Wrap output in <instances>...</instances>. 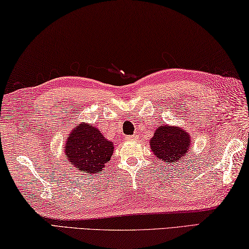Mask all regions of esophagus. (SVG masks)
<instances>
[{
	"label": "esophagus",
	"mask_w": 249,
	"mask_h": 249,
	"mask_svg": "<svg viewBox=\"0 0 249 249\" xmlns=\"http://www.w3.org/2000/svg\"><path fill=\"white\" fill-rule=\"evenodd\" d=\"M134 139H137V134H133V136L127 137V140H134Z\"/></svg>",
	"instance_id": "obj_1"
}]
</instances>
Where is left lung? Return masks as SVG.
Instances as JSON below:
<instances>
[{
	"instance_id": "1",
	"label": "left lung",
	"mask_w": 249,
	"mask_h": 249,
	"mask_svg": "<svg viewBox=\"0 0 249 249\" xmlns=\"http://www.w3.org/2000/svg\"><path fill=\"white\" fill-rule=\"evenodd\" d=\"M193 145L191 134L180 125L164 124L162 121L155 129L150 140V150L160 162L175 165L188 155Z\"/></svg>"
}]
</instances>
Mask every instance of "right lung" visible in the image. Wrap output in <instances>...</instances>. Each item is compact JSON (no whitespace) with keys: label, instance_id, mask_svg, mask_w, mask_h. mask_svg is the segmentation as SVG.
<instances>
[{"label":"right lung","instance_id":"1","mask_svg":"<svg viewBox=\"0 0 249 249\" xmlns=\"http://www.w3.org/2000/svg\"><path fill=\"white\" fill-rule=\"evenodd\" d=\"M113 147L97 127L81 122L73 125L67 136L63 146L65 162L80 172L97 174L110 160Z\"/></svg>","mask_w":249,"mask_h":249}]
</instances>
